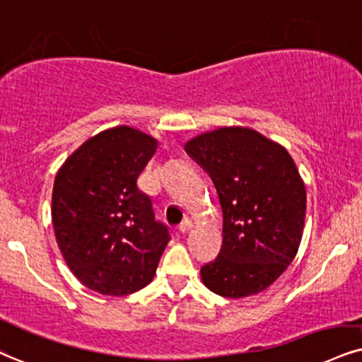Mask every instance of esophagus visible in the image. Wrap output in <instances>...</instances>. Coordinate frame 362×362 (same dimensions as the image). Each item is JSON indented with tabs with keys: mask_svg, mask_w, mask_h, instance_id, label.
<instances>
[{
	"mask_svg": "<svg viewBox=\"0 0 362 362\" xmlns=\"http://www.w3.org/2000/svg\"><path fill=\"white\" fill-rule=\"evenodd\" d=\"M191 228H193V221L188 220V218H186V220L182 221L181 225H180V231H181V233H188V231H189Z\"/></svg>",
	"mask_w": 362,
	"mask_h": 362,
	"instance_id": "34e87169",
	"label": "esophagus"
}]
</instances>
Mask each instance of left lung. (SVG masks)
I'll return each instance as SVG.
<instances>
[{
	"label": "left lung",
	"mask_w": 362,
	"mask_h": 362,
	"mask_svg": "<svg viewBox=\"0 0 362 362\" xmlns=\"http://www.w3.org/2000/svg\"><path fill=\"white\" fill-rule=\"evenodd\" d=\"M209 174L223 209V245L202 269L221 297L242 298L270 287L297 255L307 194L292 156L250 127H218L185 144Z\"/></svg>",
	"instance_id": "obj_1"
}]
</instances>
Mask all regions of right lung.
Wrapping results in <instances>:
<instances>
[{"instance_id": "add662e5", "label": "right lung", "mask_w": 362, "mask_h": 362, "mask_svg": "<svg viewBox=\"0 0 362 362\" xmlns=\"http://www.w3.org/2000/svg\"><path fill=\"white\" fill-rule=\"evenodd\" d=\"M156 149L158 139L139 129H107L74 151L55 176L58 248L80 282L102 296H129L151 284L171 240L137 188Z\"/></svg>"}]
</instances>
